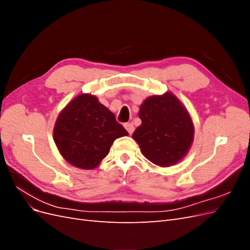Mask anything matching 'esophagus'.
Here are the masks:
<instances>
[{
  "label": "esophagus",
  "instance_id": "1",
  "mask_svg": "<svg viewBox=\"0 0 250 250\" xmlns=\"http://www.w3.org/2000/svg\"><path fill=\"white\" fill-rule=\"evenodd\" d=\"M124 127H125V129L128 131V133H129V134H131L134 131V126L131 123H125Z\"/></svg>",
  "mask_w": 250,
  "mask_h": 250
}]
</instances>
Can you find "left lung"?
<instances>
[{
	"instance_id": "8db88e82",
	"label": "left lung",
	"mask_w": 250,
	"mask_h": 250,
	"mask_svg": "<svg viewBox=\"0 0 250 250\" xmlns=\"http://www.w3.org/2000/svg\"><path fill=\"white\" fill-rule=\"evenodd\" d=\"M139 117L142 124L132 139L151 163L169 167L188 153L194 139V125L183 103L172 93L147 98Z\"/></svg>"
}]
</instances>
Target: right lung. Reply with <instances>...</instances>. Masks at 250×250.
<instances>
[{"mask_svg":"<svg viewBox=\"0 0 250 250\" xmlns=\"http://www.w3.org/2000/svg\"><path fill=\"white\" fill-rule=\"evenodd\" d=\"M127 134L96 96L81 94L59 113L53 139L67 163L92 170L108 154L113 141Z\"/></svg>","mask_w":250,"mask_h":250,"instance_id":"right-lung-1","label":"right lung"}]
</instances>
